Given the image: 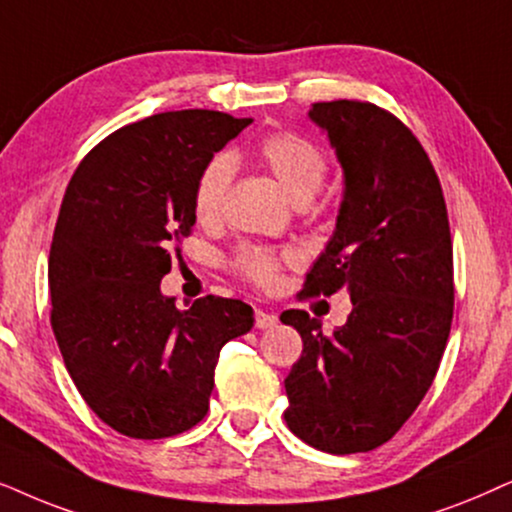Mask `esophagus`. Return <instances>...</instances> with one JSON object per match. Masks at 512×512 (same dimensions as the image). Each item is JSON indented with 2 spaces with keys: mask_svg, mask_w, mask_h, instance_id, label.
I'll use <instances>...</instances> for the list:
<instances>
[{
  "mask_svg": "<svg viewBox=\"0 0 512 512\" xmlns=\"http://www.w3.org/2000/svg\"><path fill=\"white\" fill-rule=\"evenodd\" d=\"M276 323H278L276 313H269V311H262V309L255 311V327H257V330H271V327H276Z\"/></svg>",
  "mask_w": 512,
  "mask_h": 512,
  "instance_id": "esophagus-1",
  "label": "esophagus"
}]
</instances>
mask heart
<instances>
[{"label": "heart", "mask_w": 512, "mask_h": 512, "mask_svg": "<svg viewBox=\"0 0 512 512\" xmlns=\"http://www.w3.org/2000/svg\"><path fill=\"white\" fill-rule=\"evenodd\" d=\"M257 161H262L295 203L313 199L327 175V159L316 142L299 133L278 131L264 135L252 149ZM234 166L224 154L210 159L199 173L194 187V215L203 224L220 220L224 199H227ZM297 262V252L271 250L264 245H245L236 252L231 267L238 276L262 290H274L281 283V274L288 264Z\"/></svg>", "instance_id": "obj_1"}]
</instances>
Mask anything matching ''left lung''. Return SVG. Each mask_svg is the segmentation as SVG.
<instances>
[{"label": "left lung", "instance_id": "1", "mask_svg": "<svg viewBox=\"0 0 512 512\" xmlns=\"http://www.w3.org/2000/svg\"><path fill=\"white\" fill-rule=\"evenodd\" d=\"M346 192L337 229L299 299L351 295L344 327L323 335L302 309L281 320L302 337L285 424L330 454L377 449L412 417L438 372L454 316V252L442 187L426 149L372 102H313Z\"/></svg>", "mask_w": 512, "mask_h": 512}]
</instances>
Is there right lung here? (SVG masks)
<instances>
[{"instance_id": "right-lung-1", "label": "right lung", "mask_w": 512, "mask_h": 512, "mask_svg": "<svg viewBox=\"0 0 512 512\" xmlns=\"http://www.w3.org/2000/svg\"><path fill=\"white\" fill-rule=\"evenodd\" d=\"M250 119L180 109L100 140L74 170L49 255L51 327L86 405L135 440L206 417L222 346L252 327L241 299L180 311L161 295L170 255L192 234L194 187Z\"/></svg>"}]
</instances>
